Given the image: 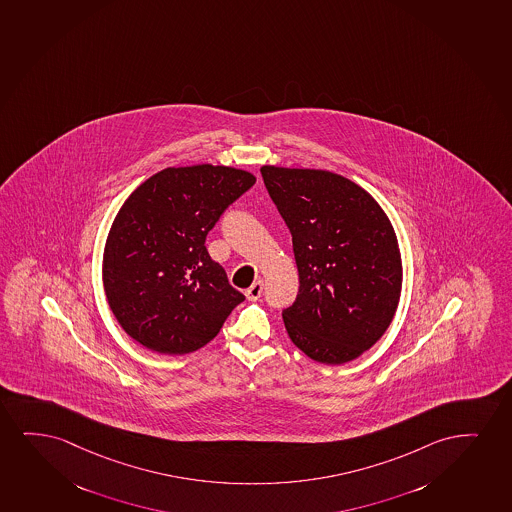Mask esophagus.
<instances>
[{"instance_id": "obj_1", "label": "esophagus", "mask_w": 512, "mask_h": 512, "mask_svg": "<svg viewBox=\"0 0 512 512\" xmlns=\"http://www.w3.org/2000/svg\"><path fill=\"white\" fill-rule=\"evenodd\" d=\"M264 292V281H255L248 290H246L245 295L248 300H259L260 295Z\"/></svg>"}]
</instances>
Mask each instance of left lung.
<instances>
[{
    "label": "left lung",
    "instance_id": "obj_1",
    "mask_svg": "<svg viewBox=\"0 0 512 512\" xmlns=\"http://www.w3.org/2000/svg\"><path fill=\"white\" fill-rule=\"evenodd\" d=\"M292 233L299 295L283 311L293 344L325 365L361 356L391 325L403 281L398 238L352 180L309 168H260Z\"/></svg>",
    "mask_w": 512,
    "mask_h": 512
}]
</instances>
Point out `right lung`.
Instances as JSON below:
<instances>
[{"mask_svg": "<svg viewBox=\"0 0 512 512\" xmlns=\"http://www.w3.org/2000/svg\"><path fill=\"white\" fill-rule=\"evenodd\" d=\"M253 184L250 172L206 163L165 168L128 196L107 236L102 279L133 340L160 354L198 351L245 300L205 239Z\"/></svg>", "mask_w": 512, "mask_h": 512, "instance_id": "add662e5", "label": "right lung"}]
</instances>
